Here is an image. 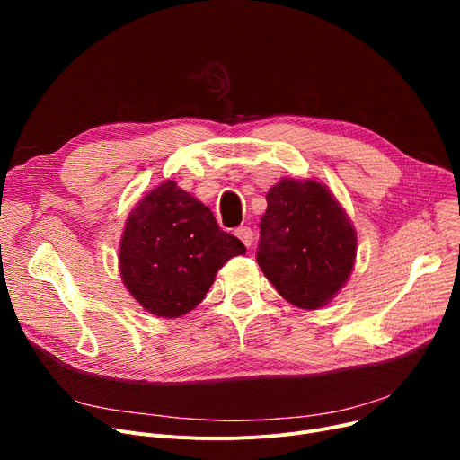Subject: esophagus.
<instances>
[{"instance_id":"esophagus-1","label":"esophagus","mask_w":460,"mask_h":460,"mask_svg":"<svg viewBox=\"0 0 460 460\" xmlns=\"http://www.w3.org/2000/svg\"><path fill=\"white\" fill-rule=\"evenodd\" d=\"M234 234H236L240 240H243L246 248H250V246L253 244V231H252L250 227H238V229L234 231Z\"/></svg>"}]
</instances>
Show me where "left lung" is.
I'll return each instance as SVG.
<instances>
[{
  "label": "left lung",
  "instance_id": "8db88e82",
  "mask_svg": "<svg viewBox=\"0 0 460 460\" xmlns=\"http://www.w3.org/2000/svg\"><path fill=\"white\" fill-rule=\"evenodd\" d=\"M267 203L259 226L261 270L293 305H326L347 283L356 259V231L347 212L311 179H281Z\"/></svg>",
  "mask_w": 460,
  "mask_h": 460
}]
</instances>
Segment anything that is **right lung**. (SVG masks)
<instances>
[{
  "label": "right lung",
  "mask_w": 460,
  "mask_h": 460,
  "mask_svg": "<svg viewBox=\"0 0 460 460\" xmlns=\"http://www.w3.org/2000/svg\"><path fill=\"white\" fill-rule=\"evenodd\" d=\"M246 248L177 182L165 181L130 212L119 248L128 293L156 317L177 319L208 293L224 264Z\"/></svg>",
  "instance_id": "right-lung-1"
}]
</instances>
